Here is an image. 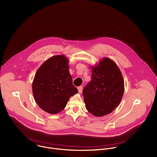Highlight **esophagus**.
I'll list each match as a JSON object with an SVG mask.
<instances>
[{
    "label": "esophagus",
    "instance_id": "1",
    "mask_svg": "<svg viewBox=\"0 0 157 157\" xmlns=\"http://www.w3.org/2000/svg\"><path fill=\"white\" fill-rule=\"evenodd\" d=\"M78 92H79V93H82V90H83V87H82V86H79V87H78Z\"/></svg>",
    "mask_w": 157,
    "mask_h": 157
}]
</instances>
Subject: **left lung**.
Returning <instances> with one entry per match:
<instances>
[{
    "label": "left lung",
    "instance_id": "1",
    "mask_svg": "<svg viewBox=\"0 0 157 157\" xmlns=\"http://www.w3.org/2000/svg\"><path fill=\"white\" fill-rule=\"evenodd\" d=\"M91 80L83 90L86 110L96 117L111 113L123 95L124 81L121 72L112 59L103 58L91 66Z\"/></svg>",
    "mask_w": 157,
    "mask_h": 157
}]
</instances>
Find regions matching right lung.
Instances as JSON below:
<instances>
[{
    "instance_id": "right-lung-1",
    "label": "right lung",
    "mask_w": 157,
    "mask_h": 157,
    "mask_svg": "<svg viewBox=\"0 0 157 157\" xmlns=\"http://www.w3.org/2000/svg\"><path fill=\"white\" fill-rule=\"evenodd\" d=\"M69 61L64 55L53 56L37 71L33 93L37 105L44 111L56 114L62 111L69 98L78 93L69 71Z\"/></svg>"
}]
</instances>
